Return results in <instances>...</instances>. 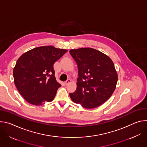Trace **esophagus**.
Returning <instances> with one entry per match:
<instances>
[{"label": "esophagus", "mask_w": 147, "mask_h": 147, "mask_svg": "<svg viewBox=\"0 0 147 147\" xmlns=\"http://www.w3.org/2000/svg\"><path fill=\"white\" fill-rule=\"evenodd\" d=\"M71 79H68L67 81H66V82H65V85H68L70 83H71Z\"/></svg>", "instance_id": "obj_1"}]
</instances>
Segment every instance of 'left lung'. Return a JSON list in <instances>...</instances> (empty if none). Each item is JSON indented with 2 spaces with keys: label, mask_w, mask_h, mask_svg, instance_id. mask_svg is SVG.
I'll use <instances>...</instances> for the list:
<instances>
[{
  "label": "left lung",
  "mask_w": 147,
  "mask_h": 147,
  "mask_svg": "<svg viewBox=\"0 0 147 147\" xmlns=\"http://www.w3.org/2000/svg\"><path fill=\"white\" fill-rule=\"evenodd\" d=\"M78 70L77 88L70 93L72 100L84 107L93 109L107 101L115 91L118 76L112 60L91 48L71 50Z\"/></svg>",
  "instance_id": "1"
}]
</instances>
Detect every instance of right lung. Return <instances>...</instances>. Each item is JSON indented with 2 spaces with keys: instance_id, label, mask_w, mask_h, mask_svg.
Masks as SVG:
<instances>
[{
  "instance_id": "right-lung-1",
  "label": "right lung",
  "mask_w": 147,
  "mask_h": 147,
  "mask_svg": "<svg viewBox=\"0 0 147 147\" xmlns=\"http://www.w3.org/2000/svg\"><path fill=\"white\" fill-rule=\"evenodd\" d=\"M67 52L53 46H42L23 54L13 69L14 84L29 103L50 102L61 85L55 77L54 63Z\"/></svg>"
}]
</instances>
